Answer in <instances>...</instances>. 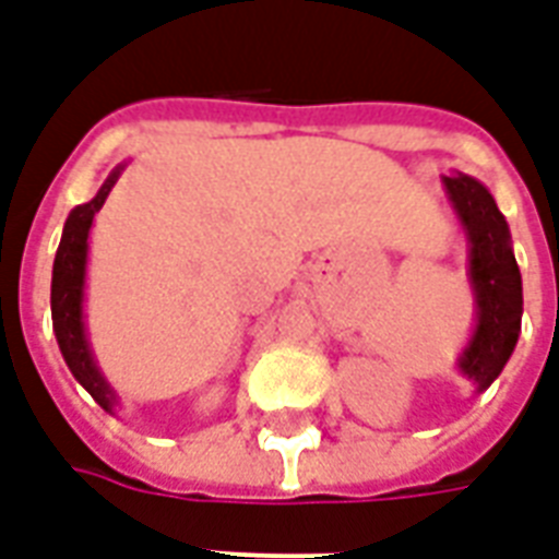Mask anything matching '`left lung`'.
I'll use <instances>...</instances> for the list:
<instances>
[{
	"label": "left lung",
	"mask_w": 559,
	"mask_h": 559,
	"mask_svg": "<svg viewBox=\"0 0 559 559\" xmlns=\"http://www.w3.org/2000/svg\"><path fill=\"white\" fill-rule=\"evenodd\" d=\"M442 190L468 242V287L475 296V331L457 357L460 374L484 393L507 366L522 331V272L504 213L478 178L442 176Z\"/></svg>",
	"instance_id": "obj_1"
}]
</instances>
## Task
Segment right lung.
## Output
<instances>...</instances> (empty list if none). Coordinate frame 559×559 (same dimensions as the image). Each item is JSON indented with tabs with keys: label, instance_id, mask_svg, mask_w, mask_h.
I'll use <instances>...</instances> for the list:
<instances>
[{
	"label": "right lung",
	"instance_id": "obj_1",
	"mask_svg": "<svg viewBox=\"0 0 559 559\" xmlns=\"http://www.w3.org/2000/svg\"><path fill=\"white\" fill-rule=\"evenodd\" d=\"M126 166L128 164H119L117 169H110V176L105 178V185L99 187V193L93 195L91 202L72 207L67 223H63L61 246H58L52 266V328L55 336H58V348L70 366L72 378L93 395V402L99 404L102 411L108 413L117 411L119 395L93 357L87 325H84V284H87V249H91L93 219L102 211L110 187L117 185V178L122 176Z\"/></svg>",
	"mask_w": 559,
	"mask_h": 559
}]
</instances>
